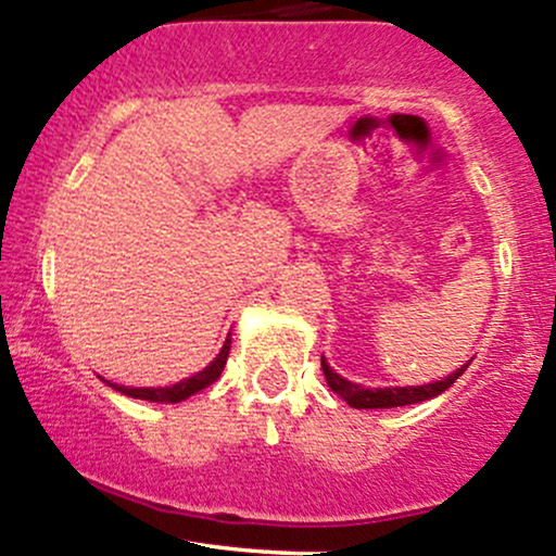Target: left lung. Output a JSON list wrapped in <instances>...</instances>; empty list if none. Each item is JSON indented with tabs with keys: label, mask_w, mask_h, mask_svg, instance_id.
Here are the masks:
<instances>
[{
	"label": "left lung",
	"mask_w": 556,
	"mask_h": 556,
	"mask_svg": "<svg viewBox=\"0 0 556 556\" xmlns=\"http://www.w3.org/2000/svg\"><path fill=\"white\" fill-rule=\"evenodd\" d=\"M470 365V362H467ZM457 367L452 376H446L444 380H433V383L426 386H396V389H365V386L352 383V380L341 378L339 372L330 370V365L323 357V376H326L328 386L336 391L349 407L354 409H389V407H407V404H417L426 402V399H433L439 394H444L448 386L454 383L459 376L465 372V367Z\"/></svg>",
	"instance_id": "left-lung-1"
}]
</instances>
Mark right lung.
Here are the masks:
<instances>
[{
  "mask_svg": "<svg viewBox=\"0 0 556 556\" xmlns=\"http://www.w3.org/2000/svg\"><path fill=\"white\" fill-rule=\"evenodd\" d=\"M228 352H230V339H226V344H223L220 354H217V357L212 359L202 372H197V376H191V378H184L180 383L165 386V389H128V386H115V383H110V386L115 391H121V394L134 396V399H143V402L176 404V402H184V399H189L191 394H197V391L207 389V386L215 383V380L220 378L223 367H226Z\"/></svg>",
  "mask_w": 556,
  "mask_h": 556,
  "instance_id": "obj_1",
  "label": "right lung"
}]
</instances>
